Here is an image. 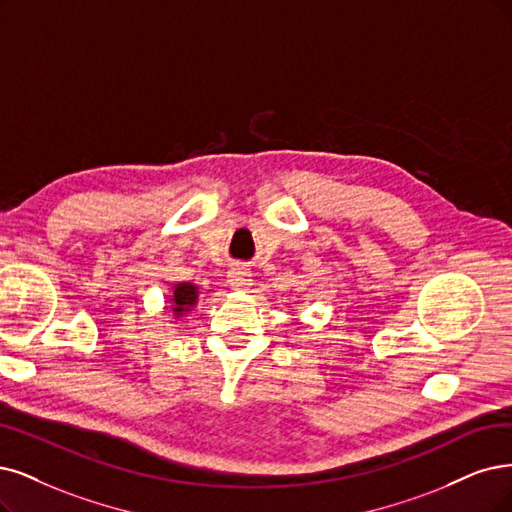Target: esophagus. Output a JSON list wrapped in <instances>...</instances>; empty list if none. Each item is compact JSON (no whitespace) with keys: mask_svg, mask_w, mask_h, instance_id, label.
<instances>
[{"mask_svg":"<svg viewBox=\"0 0 512 512\" xmlns=\"http://www.w3.org/2000/svg\"><path fill=\"white\" fill-rule=\"evenodd\" d=\"M227 282L234 291H246L251 287V272L244 266H234L227 272Z\"/></svg>","mask_w":512,"mask_h":512,"instance_id":"obj_1","label":"esophagus"}]
</instances>
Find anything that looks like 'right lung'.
Here are the masks:
<instances>
[{
    "label": "right lung",
    "mask_w": 512,
    "mask_h": 512,
    "mask_svg": "<svg viewBox=\"0 0 512 512\" xmlns=\"http://www.w3.org/2000/svg\"><path fill=\"white\" fill-rule=\"evenodd\" d=\"M173 301H175V312H183L185 308L194 306L196 301V287L194 285H187V282H183V285H177L175 287V295H173Z\"/></svg>",
    "instance_id": "1"
}]
</instances>
